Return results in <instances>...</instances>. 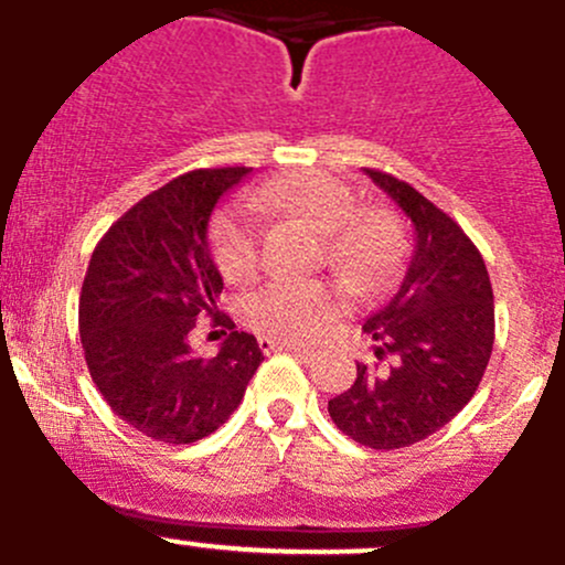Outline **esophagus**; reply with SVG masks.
Segmentation results:
<instances>
[{
    "label": "esophagus",
    "mask_w": 565,
    "mask_h": 565,
    "mask_svg": "<svg viewBox=\"0 0 565 565\" xmlns=\"http://www.w3.org/2000/svg\"><path fill=\"white\" fill-rule=\"evenodd\" d=\"M259 348L265 350V353H278V350H287V353H309V348H306V344L284 342V339H270V337H262Z\"/></svg>",
    "instance_id": "1"
}]
</instances>
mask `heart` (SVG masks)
<instances>
[{"instance_id": "heart-1", "label": "heart", "mask_w": 565, "mask_h": 565, "mask_svg": "<svg viewBox=\"0 0 565 565\" xmlns=\"http://www.w3.org/2000/svg\"><path fill=\"white\" fill-rule=\"evenodd\" d=\"M287 210L326 234V262L353 292L375 287L399 248L397 223L383 210H364L353 188L328 173H298L250 193L212 221L210 245L228 281H248L262 262V212ZM250 326L278 339H309L326 328L333 298L317 284L273 281L245 306Z\"/></svg>"}]
</instances>
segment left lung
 Returning a JSON list of instances; mask_svg holds the SVG:
<instances>
[{"label":"left lung","mask_w":565,"mask_h":565,"mask_svg":"<svg viewBox=\"0 0 565 565\" xmlns=\"http://www.w3.org/2000/svg\"><path fill=\"white\" fill-rule=\"evenodd\" d=\"M364 173L405 212L414 248L397 292L364 322L377 361L355 364L328 414L359 445L399 450L445 428L478 392L494 348V292L483 256L447 212L392 173Z\"/></svg>","instance_id":"1"}]
</instances>
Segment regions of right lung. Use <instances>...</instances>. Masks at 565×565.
Here are the masks:
<instances>
[{"label": "right lung", "mask_w": 565, "mask_h": 565, "mask_svg": "<svg viewBox=\"0 0 565 565\" xmlns=\"http://www.w3.org/2000/svg\"><path fill=\"white\" fill-rule=\"evenodd\" d=\"M250 168H201L137 201L98 239L79 295L87 370L109 408L162 445H193L237 411L265 361L254 333L232 331L201 359L188 337L201 315L232 326L206 243L212 210Z\"/></svg>", "instance_id": "right-lung-1"}]
</instances>
